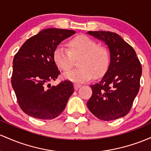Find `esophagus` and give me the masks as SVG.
<instances>
[{
    "label": "esophagus",
    "instance_id": "obj_1",
    "mask_svg": "<svg viewBox=\"0 0 151 151\" xmlns=\"http://www.w3.org/2000/svg\"><path fill=\"white\" fill-rule=\"evenodd\" d=\"M81 86V84H78V83L74 84V89H75V91H77V90Z\"/></svg>",
    "mask_w": 151,
    "mask_h": 151
}]
</instances>
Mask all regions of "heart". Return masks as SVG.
<instances>
[{"label":"heart","mask_w":151,"mask_h":151,"mask_svg":"<svg viewBox=\"0 0 151 151\" xmlns=\"http://www.w3.org/2000/svg\"><path fill=\"white\" fill-rule=\"evenodd\" d=\"M68 48L58 46L53 51V60L56 66L63 71L72 67L73 59L78 60V68L64 74L68 80L75 83H83L93 76L101 77L108 70L110 65V54L102 45L86 35H78L67 43Z\"/></svg>","instance_id":"1"}]
</instances>
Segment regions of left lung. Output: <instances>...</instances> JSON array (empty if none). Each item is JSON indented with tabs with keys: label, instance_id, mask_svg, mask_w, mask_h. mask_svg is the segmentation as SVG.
<instances>
[{
	"label": "left lung",
	"instance_id": "left-lung-1",
	"mask_svg": "<svg viewBox=\"0 0 151 151\" xmlns=\"http://www.w3.org/2000/svg\"><path fill=\"white\" fill-rule=\"evenodd\" d=\"M88 33L106 43L111 63L101 81L91 86L93 93L87 106L98 119H118L129 113L139 91L141 64L133 47L117 33L103 30Z\"/></svg>",
	"mask_w": 151,
	"mask_h": 151
}]
</instances>
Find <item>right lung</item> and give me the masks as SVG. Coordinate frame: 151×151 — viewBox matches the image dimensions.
Returning a JSON list of instances; mask_svg holds the SVG:
<instances>
[{"label": "right lung", "instance_id": "add662e5", "mask_svg": "<svg viewBox=\"0 0 151 151\" xmlns=\"http://www.w3.org/2000/svg\"><path fill=\"white\" fill-rule=\"evenodd\" d=\"M75 30L47 28L28 38L13 61L12 87L18 105L28 116L42 120L58 117L66 106L74 91L70 81H55L60 72L53 60V51L59 43Z\"/></svg>", "mask_w": 151, "mask_h": 151}]
</instances>
